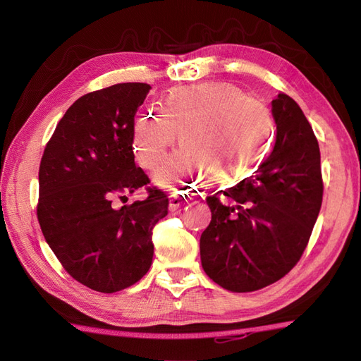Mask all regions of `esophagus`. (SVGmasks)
<instances>
[{"instance_id": "34e87169", "label": "esophagus", "mask_w": 361, "mask_h": 361, "mask_svg": "<svg viewBox=\"0 0 361 361\" xmlns=\"http://www.w3.org/2000/svg\"><path fill=\"white\" fill-rule=\"evenodd\" d=\"M187 202H188V199H187V195H185V192H179V191L174 192L170 195V209L176 211Z\"/></svg>"}]
</instances>
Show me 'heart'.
I'll use <instances>...</instances> for the list:
<instances>
[{"label": "heart", "instance_id": "1", "mask_svg": "<svg viewBox=\"0 0 361 361\" xmlns=\"http://www.w3.org/2000/svg\"><path fill=\"white\" fill-rule=\"evenodd\" d=\"M179 133L185 147L157 174L164 187L209 171L212 180L245 176L264 161L272 138L265 105L227 84L185 85L173 90L162 108L141 114L134 129L141 166L158 169Z\"/></svg>", "mask_w": 361, "mask_h": 361}]
</instances>
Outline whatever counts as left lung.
I'll return each mask as SVG.
<instances>
[{"label":"left lung","instance_id":"obj_1","mask_svg":"<svg viewBox=\"0 0 361 361\" xmlns=\"http://www.w3.org/2000/svg\"><path fill=\"white\" fill-rule=\"evenodd\" d=\"M271 111L277 137L269 157L253 176L206 199L212 220L200 238L202 267L232 292L285 277L307 247L322 204L321 152L309 120L285 93Z\"/></svg>","mask_w":361,"mask_h":361}]
</instances>
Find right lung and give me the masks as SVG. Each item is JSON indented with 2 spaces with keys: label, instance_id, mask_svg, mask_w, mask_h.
<instances>
[{
  "label": "right lung",
  "instance_id": "add662e5",
  "mask_svg": "<svg viewBox=\"0 0 361 361\" xmlns=\"http://www.w3.org/2000/svg\"><path fill=\"white\" fill-rule=\"evenodd\" d=\"M150 89L122 82L81 96L40 161L42 233L68 274L97 292L122 290L146 274L152 231L169 212L167 194L134 162V117ZM141 186L148 191L145 201L112 206Z\"/></svg>",
  "mask_w": 361,
  "mask_h": 361
}]
</instances>
